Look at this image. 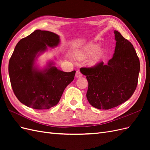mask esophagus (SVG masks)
Wrapping results in <instances>:
<instances>
[{
	"mask_svg": "<svg viewBox=\"0 0 150 150\" xmlns=\"http://www.w3.org/2000/svg\"><path fill=\"white\" fill-rule=\"evenodd\" d=\"M82 74L80 72V71H76V75H75V76H76V78H81V77H82Z\"/></svg>",
	"mask_w": 150,
	"mask_h": 150,
	"instance_id": "obj_1",
	"label": "esophagus"
}]
</instances>
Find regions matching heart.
<instances>
[{
    "instance_id": "1",
    "label": "heart",
    "mask_w": 150,
    "mask_h": 150,
    "mask_svg": "<svg viewBox=\"0 0 150 150\" xmlns=\"http://www.w3.org/2000/svg\"><path fill=\"white\" fill-rule=\"evenodd\" d=\"M100 44L89 43L77 50L75 52V56L78 59H85L92 56L89 64L91 66H95L101 61L105 54V51L103 49H100Z\"/></svg>"
}]
</instances>
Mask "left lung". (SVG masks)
Returning <instances> with one entry per match:
<instances>
[{"label":"left lung","instance_id":"8db88e82","mask_svg":"<svg viewBox=\"0 0 150 150\" xmlns=\"http://www.w3.org/2000/svg\"><path fill=\"white\" fill-rule=\"evenodd\" d=\"M114 34L115 52L108 64L81 68L88 82V102L99 110H110L126 101L138 83L140 63L135 49L118 31Z\"/></svg>","mask_w":150,"mask_h":150}]
</instances>
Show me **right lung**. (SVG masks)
I'll return each mask as SVG.
<instances>
[{
  "label": "right lung",
  "instance_id": "1",
  "mask_svg": "<svg viewBox=\"0 0 150 150\" xmlns=\"http://www.w3.org/2000/svg\"><path fill=\"white\" fill-rule=\"evenodd\" d=\"M60 44L59 35L36 30L16 45L8 62L13 91L19 101L36 110L49 109L59 101L65 88L74 78L76 71H62L52 61L40 67L38 57Z\"/></svg>",
  "mask_w": 150,
  "mask_h": 150
}]
</instances>
